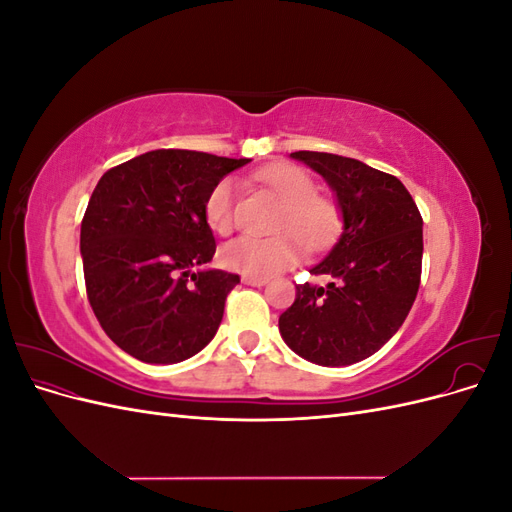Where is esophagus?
<instances>
[{
    "mask_svg": "<svg viewBox=\"0 0 512 512\" xmlns=\"http://www.w3.org/2000/svg\"><path fill=\"white\" fill-rule=\"evenodd\" d=\"M241 280H243V284H247V286H265V284L269 282L267 277H252V275H243Z\"/></svg>",
    "mask_w": 512,
    "mask_h": 512,
    "instance_id": "34e87169",
    "label": "esophagus"
}]
</instances>
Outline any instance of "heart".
Wrapping results in <instances>:
<instances>
[{"mask_svg": "<svg viewBox=\"0 0 512 512\" xmlns=\"http://www.w3.org/2000/svg\"><path fill=\"white\" fill-rule=\"evenodd\" d=\"M262 185L282 200L273 226L275 237H237L220 250V262L235 273L273 277L292 267L307 250L318 252L331 245L342 226V213L331 198L316 194V183L303 168L277 164L260 170ZM205 220L211 230L226 235L235 224V183L222 179L205 200Z\"/></svg>", "mask_w": 512, "mask_h": 512, "instance_id": "heart-1", "label": "heart"}]
</instances>
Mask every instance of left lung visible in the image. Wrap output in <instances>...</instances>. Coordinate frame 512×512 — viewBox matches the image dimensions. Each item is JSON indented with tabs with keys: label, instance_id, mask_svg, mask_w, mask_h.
<instances>
[{
	"label": "left lung",
	"instance_id": "obj_1",
	"mask_svg": "<svg viewBox=\"0 0 512 512\" xmlns=\"http://www.w3.org/2000/svg\"><path fill=\"white\" fill-rule=\"evenodd\" d=\"M335 194L342 235L309 269L327 286H297L280 316L286 346L324 367L359 363L378 352L404 324L421 284L423 218L406 185L359 160L294 151Z\"/></svg>",
	"mask_w": 512,
	"mask_h": 512
}]
</instances>
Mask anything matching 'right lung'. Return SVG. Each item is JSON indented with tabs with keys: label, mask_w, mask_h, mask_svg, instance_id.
<instances>
[{
	"label": "right lung",
	"mask_w": 512,
	"mask_h": 512,
	"mask_svg": "<svg viewBox=\"0 0 512 512\" xmlns=\"http://www.w3.org/2000/svg\"><path fill=\"white\" fill-rule=\"evenodd\" d=\"M247 158L147 151L106 170L81 224L87 299L104 333L134 359L181 363L218 333L239 275L207 269L211 188Z\"/></svg>",
	"instance_id": "right-lung-1"
}]
</instances>
